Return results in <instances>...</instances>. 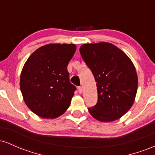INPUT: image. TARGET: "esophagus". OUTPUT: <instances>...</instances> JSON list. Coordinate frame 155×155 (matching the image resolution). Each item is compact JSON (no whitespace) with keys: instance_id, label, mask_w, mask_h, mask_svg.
<instances>
[{"instance_id":"obj_1","label":"esophagus","mask_w":155,"mask_h":155,"mask_svg":"<svg viewBox=\"0 0 155 155\" xmlns=\"http://www.w3.org/2000/svg\"><path fill=\"white\" fill-rule=\"evenodd\" d=\"M77 89H78V91H79V94L82 93V92H83L82 87H78Z\"/></svg>"}]
</instances>
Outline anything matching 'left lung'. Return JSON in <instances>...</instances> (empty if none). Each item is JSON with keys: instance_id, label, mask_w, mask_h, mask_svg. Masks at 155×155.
Returning <instances> with one entry per match:
<instances>
[{"instance_id": "obj_1", "label": "left lung", "mask_w": 155, "mask_h": 155, "mask_svg": "<svg viewBox=\"0 0 155 155\" xmlns=\"http://www.w3.org/2000/svg\"><path fill=\"white\" fill-rule=\"evenodd\" d=\"M79 51L97 82V102L88 108L89 112L101 122L118 120L132 107L136 98L138 76L133 62L107 42L84 44Z\"/></svg>"}]
</instances>
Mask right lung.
Masks as SVG:
<instances>
[{"label":"right lung","mask_w":155,"mask_h":155,"mask_svg":"<svg viewBox=\"0 0 155 155\" xmlns=\"http://www.w3.org/2000/svg\"><path fill=\"white\" fill-rule=\"evenodd\" d=\"M74 44H49L28 58L20 75L23 99L33 113L44 119L61 116L69 107L76 87L70 82L68 64Z\"/></svg>","instance_id":"right-lung-1"}]
</instances>
